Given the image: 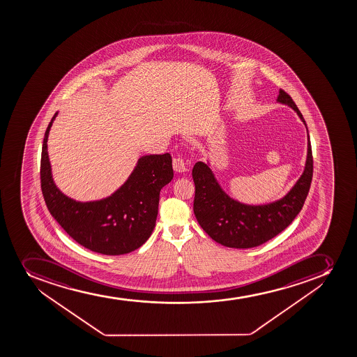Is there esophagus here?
Here are the masks:
<instances>
[{
  "instance_id": "esophagus-1",
  "label": "esophagus",
  "mask_w": 357,
  "mask_h": 357,
  "mask_svg": "<svg viewBox=\"0 0 357 357\" xmlns=\"http://www.w3.org/2000/svg\"><path fill=\"white\" fill-rule=\"evenodd\" d=\"M173 169H174L176 172H186V171H188V166L185 164L184 159L181 158V157L173 158Z\"/></svg>"
}]
</instances>
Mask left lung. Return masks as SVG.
Instances as JSON below:
<instances>
[{
    "label": "left lung",
    "instance_id": "obj_1",
    "mask_svg": "<svg viewBox=\"0 0 357 357\" xmlns=\"http://www.w3.org/2000/svg\"><path fill=\"white\" fill-rule=\"evenodd\" d=\"M277 102L292 108L307 130V155L304 171L282 198L261 205L244 204L223 191L209 160L195 162L192 169L195 185V218L202 229L225 247L248 249L271 240L292 222L307 198L313 176L307 126L292 98L282 89L279 91Z\"/></svg>",
    "mask_w": 357,
    "mask_h": 357
}]
</instances>
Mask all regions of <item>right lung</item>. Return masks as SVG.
Listing matches in <instances>:
<instances>
[{
  "label": "right lung",
  "mask_w": 357,
  "mask_h": 357,
  "mask_svg": "<svg viewBox=\"0 0 357 357\" xmlns=\"http://www.w3.org/2000/svg\"><path fill=\"white\" fill-rule=\"evenodd\" d=\"M56 115L58 112L46 129L40 160L42 192L51 215L73 240L94 252L116 256L136 250L151 236L159 193L173 179L171 155H142L127 181L109 197L78 202L53 181L47 138Z\"/></svg>",
  "instance_id": "add662e5"
}]
</instances>
